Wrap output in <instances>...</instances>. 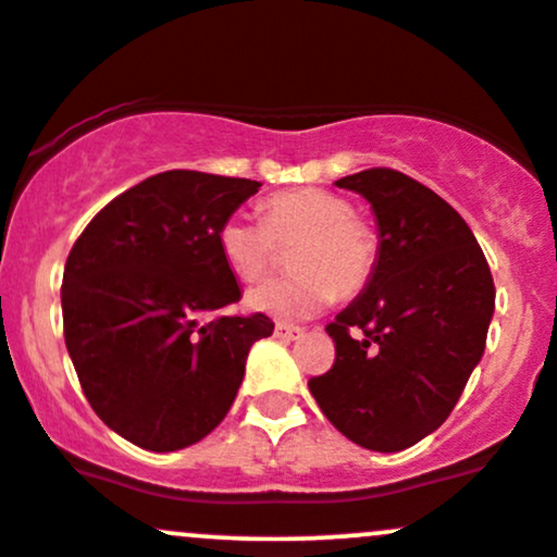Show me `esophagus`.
Here are the masks:
<instances>
[{
    "mask_svg": "<svg viewBox=\"0 0 557 557\" xmlns=\"http://www.w3.org/2000/svg\"><path fill=\"white\" fill-rule=\"evenodd\" d=\"M273 335L278 337V341H300L302 337V330L300 326H289V324H276V330H273Z\"/></svg>",
    "mask_w": 557,
    "mask_h": 557,
    "instance_id": "esophagus-1",
    "label": "esophagus"
}]
</instances>
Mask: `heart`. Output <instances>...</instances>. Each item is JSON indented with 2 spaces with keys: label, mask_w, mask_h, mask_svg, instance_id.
I'll return each mask as SVG.
<instances>
[{
  "label": "heart",
  "mask_w": 557,
  "mask_h": 557,
  "mask_svg": "<svg viewBox=\"0 0 557 557\" xmlns=\"http://www.w3.org/2000/svg\"><path fill=\"white\" fill-rule=\"evenodd\" d=\"M302 240L295 265L302 276L268 278L249 289L246 306L278 321L311 319L332 306L337 292L357 295L375 268V233L354 216L343 195L306 187L265 200V222L231 214L220 225L216 244L225 265L251 281L276 257L278 244Z\"/></svg>",
  "instance_id": "heart-1"
}]
</instances>
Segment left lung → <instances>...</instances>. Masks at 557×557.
<instances>
[{"mask_svg":"<svg viewBox=\"0 0 557 557\" xmlns=\"http://www.w3.org/2000/svg\"><path fill=\"white\" fill-rule=\"evenodd\" d=\"M335 185L370 203L377 255L364 289L326 324L335 364L308 388L351 443L397 453L456 407L483 359L496 289L474 233L421 182L367 169Z\"/></svg>","mask_w":557,"mask_h":557,"instance_id":"8db88e82","label":"left lung"}]
</instances>
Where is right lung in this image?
I'll return each mask as SVG.
<instances>
[{
  "mask_svg": "<svg viewBox=\"0 0 557 557\" xmlns=\"http://www.w3.org/2000/svg\"><path fill=\"white\" fill-rule=\"evenodd\" d=\"M260 182L163 171L107 203L72 246L61 311L66 351L96 416L145 450L195 445L220 426L265 313L200 317L240 300L216 244Z\"/></svg>",
  "mask_w": 557,
  "mask_h": 557,
  "instance_id": "obj_1",
  "label": "right lung"
}]
</instances>
